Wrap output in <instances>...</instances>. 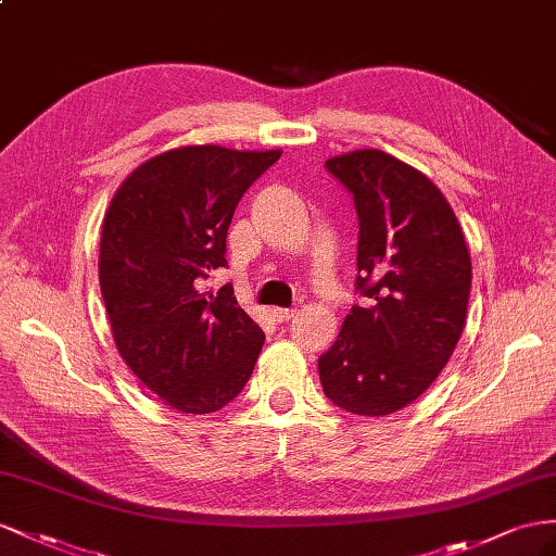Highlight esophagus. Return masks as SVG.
<instances>
[{
    "instance_id": "34e87169",
    "label": "esophagus",
    "mask_w": 556,
    "mask_h": 556,
    "mask_svg": "<svg viewBox=\"0 0 556 556\" xmlns=\"http://www.w3.org/2000/svg\"><path fill=\"white\" fill-rule=\"evenodd\" d=\"M293 315H295V309H289V307H277V309H273V317H275V321H279V324L293 319Z\"/></svg>"
}]
</instances>
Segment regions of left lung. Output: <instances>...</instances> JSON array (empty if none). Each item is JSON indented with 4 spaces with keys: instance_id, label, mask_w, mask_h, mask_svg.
Instances as JSON below:
<instances>
[{
    "instance_id": "8db88e82",
    "label": "left lung",
    "mask_w": 556,
    "mask_h": 556,
    "mask_svg": "<svg viewBox=\"0 0 556 556\" xmlns=\"http://www.w3.org/2000/svg\"><path fill=\"white\" fill-rule=\"evenodd\" d=\"M359 218L357 291L336 343L319 357L324 394L354 416H388L432 386L458 345L472 261L446 197L382 150L324 164Z\"/></svg>"
}]
</instances>
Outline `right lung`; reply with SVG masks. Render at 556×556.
<instances>
[{
	"instance_id": "add662e5",
	"label": "right lung",
	"mask_w": 556,
	"mask_h": 556,
	"mask_svg": "<svg viewBox=\"0 0 556 556\" xmlns=\"http://www.w3.org/2000/svg\"><path fill=\"white\" fill-rule=\"evenodd\" d=\"M281 156L188 146L152 156L110 202L98 277L126 366L164 404L213 414L244 390L265 333L230 283L204 291L227 265L239 199Z\"/></svg>"
}]
</instances>
